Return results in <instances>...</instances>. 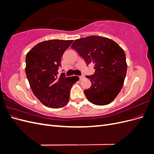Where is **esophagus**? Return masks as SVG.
<instances>
[{
  "label": "esophagus",
  "mask_w": 154,
  "mask_h": 154,
  "mask_svg": "<svg viewBox=\"0 0 154 154\" xmlns=\"http://www.w3.org/2000/svg\"><path fill=\"white\" fill-rule=\"evenodd\" d=\"M79 78H80V80H82V79H83V78H85V76H83V75H82V76H79Z\"/></svg>",
  "instance_id": "1"
}]
</instances>
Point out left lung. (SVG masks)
I'll return each instance as SVG.
<instances>
[{
  "mask_svg": "<svg viewBox=\"0 0 154 154\" xmlns=\"http://www.w3.org/2000/svg\"><path fill=\"white\" fill-rule=\"evenodd\" d=\"M87 65L94 63L95 72L86 76L92 82L84 91L87 100L97 105L111 103L123 87L127 64L123 49L112 40L100 36L76 40L71 45Z\"/></svg>",
  "mask_w": 154,
  "mask_h": 154,
  "instance_id": "left-lung-1",
  "label": "left lung"
}]
</instances>
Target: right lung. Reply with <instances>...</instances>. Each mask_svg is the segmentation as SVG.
Masks as SVG:
<instances>
[{
    "instance_id": "right-lung-1",
    "label": "right lung",
    "mask_w": 154,
    "mask_h": 154,
    "mask_svg": "<svg viewBox=\"0 0 154 154\" xmlns=\"http://www.w3.org/2000/svg\"><path fill=\"white\" fill-rule=\"evenodd\" d=\"M73 40H51L34 46L26 54V74L35 96L44 105L61 108L69 100L70 91L78 76L66 77L62 73L61 58Z\"/></svg>"
}]
</instances>
